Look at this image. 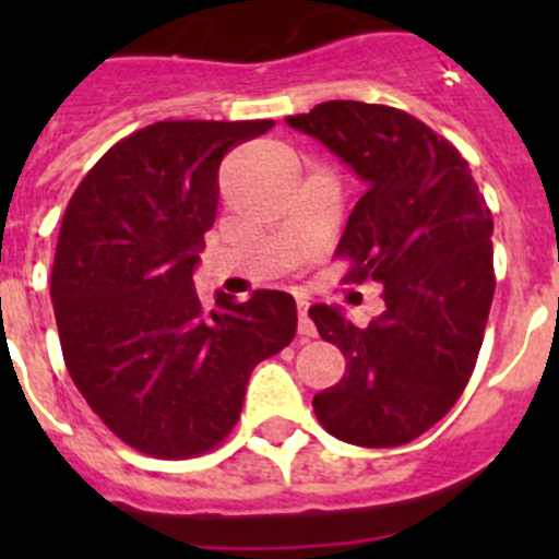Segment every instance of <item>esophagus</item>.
Returning a JSON list of instances; mask_svg holds the SVG:
<instances>
[{
	"instance_id": "1",
	"label": "esophagus",
	"mask_w": 559,
	"mask_h": 559,
	"mask_svg": "<svg viewBox=\"0 0 559 559\" xmlns=\"http://www.w3.org/2000/svg\"><path fill=\"white\" fill-rule=\"evenodd\" d=\"M308 308L310 305L305 302V299H299V302H296V310H299V335H302V338H313L316 335V324H313V319L308 316Z\"/></svg>"
}]
</instances>
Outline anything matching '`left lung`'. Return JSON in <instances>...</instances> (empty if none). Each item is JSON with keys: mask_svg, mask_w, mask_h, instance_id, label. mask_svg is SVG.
Masks as SVG:
<instances>
[{"mask_svg": "<svg viewBox=\"0 0 559 559\" xmlns=\"http://www.w3.org/2000/svg\"><path fill=\"white\" fill-rule=\"evenodd\" d=\"M347 162L360 195L335 257L347 283L383 285V313L355 328L313 305L319 335L347 372L313 397L324 431L364 448L406 445L462 397L496 294L492 212L462 153L412 114L358 100L285 117Z\"/></svg>", "mask_w": 559, "mask_h": 559, "instance_id": "obj_1", "label": "left lung"}]
</instances>
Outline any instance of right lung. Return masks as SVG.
Masks as SVG:
<instances>
[{
	"instance_id": "right-lung-1",
	"label": "right lung",
	"mask_w": 559,
	"mask_h": 559,
	"mask_svg": "<svg viewBox=\"0 0 559 559\" xmlns=\"http://www.w3.org/2000/svg\"><path fill=\"white\" fill-rule=\"evenodd\" d=\"M274 120H165L108 147L69 199L49 296L67 369L133 451L190 459L235 428L251 369L288 347L296 302L254 290L206 308L192 271L226 153Z\"/></svg>"
}]
</instances>
